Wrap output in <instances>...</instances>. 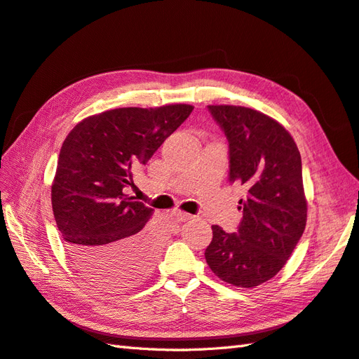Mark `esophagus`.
<instances>
[{"label":"esophagus","instance_id":"34e87169","mask_svg":"<svg viewBox=\"0 0 359 359\" xmlns=\"http://www.w3.org/2000/svg\"><path fill=\"white\" fill-rule=\"evenodd\" d=\"M172 217H174V219H177L179 223L188 222V219H191V218H192V215L185 214V212H180V210H174V212H172Z\"/></svg>","mask_w":359,"mask_h":359}]
</instances>
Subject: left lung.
<instances>
[{
    "mask_svg": "<svg viewBox=\"0 0 359 359\" xmlns=\"http://www.w3.org/2000/svg\"><path fill=\"white\" fill-rule=\"evenodd\" d=\"M229 144V182L247 188L235 233L212 226L205 258L219 279L241 288L270 280L287 264L306 226L302 159L285 128L258 110L208 106Z\"/></svg>",
    "mask_w": 359,
    "mask_h": 359,
    "instance_id": "left-lung-1",
    "label": "left lung"
}]
</instances>
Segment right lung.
Listing matches in <instances>:
<instances>
[{
    "label": "right lung",
    "instance_id": "1",
    "mask_svg": "<svg viewBox=\"0 0 359 359\" xmlns=\"http://www.w3.org/2000/svg\"><path fill=\"white\" fill-rule=\"evenodd\" d=\"M192 109L107 110L85 118L63 141L51 187L53 214L68 258L90 282L123 290L154 269L159 241L145 227L153 209L123 191Z\"/></svg>",
    "mask_w": 359,
    "mask_h": 359
}]
</instances>
